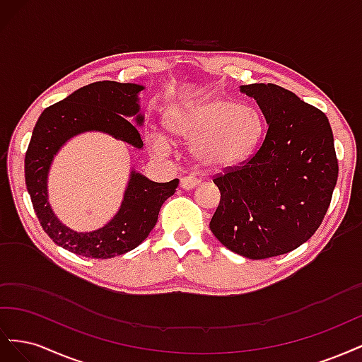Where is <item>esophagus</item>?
Masks as SVG:
<instances>
[{
	"instance_id": "1",
	"label": "esophagus",
	"mask_w": 362,
	"mask_h": 362,
	"mask_svg": "<svg viewBox=\"0 0 362 362\" xmlns=\"http://www.w3.org/2000/svg\"><path fill=\"white\" fill-rule=\"evenodd\" d=\"M198 185H199V180H196L194 177H190V175H187V177H182L180 181V187L184 190H192L194 187H198Z\"/></svg>"
}]
</instances>
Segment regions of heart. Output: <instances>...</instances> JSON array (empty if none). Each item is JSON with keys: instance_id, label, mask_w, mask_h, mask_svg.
<instances>
[{"instance_id": "obj_1", "label": "heart", "mask_w": 362, "mask_h": 362, "mask_svg": "<svg viewBox=\"0 0 362 362\" xmlns=\"http://www.w3.org/2000/svg\"><path fill=\"white\" fill-rule=\"evenodd\" d=\"M164 127L172 140L192 145L193 160L206 172H228L242 166L262 136V119L257 108L222 95L172 105L164 115ZM149 146L152 152L164 156L172 144L164 136H156Z\"/></svg>"}]
</instances>
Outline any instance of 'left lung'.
I'll return each instance as SVG.
<instances>
[{
    "label": "left lung",
    "instance_id": "left-lung-1",
    "mask_svg": "<svg viewBox=\"0 0 362 362\" xmlns=\"http://www.w3.org/2000/svg\"><path fill=\"white\" fill-rule=\"evenodd\" d=\"M267 124L255 156L214 178L221 202L211 233L250 258L278 257L303 245L320 226L338 178L329 120L276 84L240 86Z\"/></svg>",
    "mask_w": 362,
    "mask_h": 362
}]
</instances>
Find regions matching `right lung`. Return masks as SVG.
<instances>
[{"mask_svg":"<svg viewBox=\"0 0 362 362\" xmlns=\"http://www.w3.org/2000/svg\"><path fill=\"white\" fill-rule=\"evenodd\" d=\"M145 87L134 83L96 81L75 90L63 101L43 110L25 154V184L39 222L54 243L87 258H112L133 250L156 226L160 208L175 193L180 181L154 182L145 175L129 173L122 204L103 228L78 233L62 223L48 201V173L54 157L72 137L98 131L144 148L136 125H144L139 93Z\"/></svg>","mask_w":362,"mask_h":362,"instance_id":"add662e5","label":"right lung"}]
</instances>
